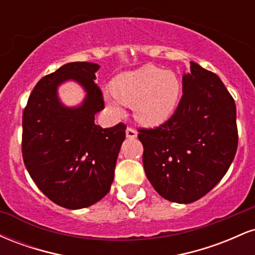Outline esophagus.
<instances>
[{"instance_id": "1", "label": "esophagus", "mask_w": 255, "mask_h": 255, "mask_svg": "<svg viewBox=\"0 0 255 255\" xmlns=\"http://www.w3.org/2000/svg\"><path fill=\"white\" fill-rule=\"evenodd\" d=\"M126 135H127V137H129V139H134V137L137 136V131L135 129H133L131 127H128L127 129H126Z\"/></svg>"}]
</instances>
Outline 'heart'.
Listing matches in <instances>:
<instances>
[{"instance_id": "b5f03b06", "label": "heart", "mask_w": 255, "mask_h": 255, "mask_svg": "<svg viewBox=\"0 0 255 255\" xmlns=\"http://www.w3.org/2000/svg\"><path fill=\"white\" fill-rule=\"evenodd\" d=\"M111 90L122 103L133 105L137 121L157 126L166 121L176 109L180 80L175 73L146 64L116 78ZM109 104L115 108L113 101Z\"/></svg>"}]
</instances>
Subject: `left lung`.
Wrapping results in <instances>:
<instances>
[{
    "instance_id": "1",
    "label": "left lung",
    "mask_w": 255,
    "mask_h": 255,
    "mask_svg": "<svg viewBox=\"0 0 255 255\" xmlns=\"http://www.w3.org/2000/svg\"><path fill=\"white\" fill-rule=\"evenodd\" d=\"M142 164L166 200L189 204L207 194L228 171L238 150L236 105L215 73L191 62L172 116L156 128H140Z\"/></svg>"
}]
</instances>
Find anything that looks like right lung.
<instances>
[{
    "mask_svg": "<svg viewBox=\"0 0 255 255\" xmlns=\"http://www.w3.org/2000/svg\"><path fill=\"white\" fill-rule=\"evenodd\" d=\"M99 66L72 62L38 81L22 114V158L28 174L51 201L66 209L91 206L110 191L126 125L102 128L95 115L104 109L95 83ZM74 80L87 91L77 108L64 107L57 87Z\"/></svg>",
    "mask_w": 255,
    "mask_h": 255,
    "instance_id": "add662e5",
    "label": "right lung"
}]
</instances>
